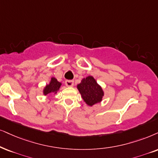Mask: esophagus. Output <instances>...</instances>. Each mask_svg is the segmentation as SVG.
<instances>
[{"mask_svg": "<svg viewBox=\"0 0 158 158\" xmlns=\"http://www.w3.org/2000/svg\"><path fill=\"white\" fill-rule=\"evenodd\" d=\"M65 85L67 87H73V80H66L65 81Z\"/></svg>", "mask_w": 158, "mask_h": 158, "instance_id": "obj_1", "label": "esophagus"}]
</instances>
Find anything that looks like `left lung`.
I'll return each mask as SVG.
<instances>
[{
	"label": "left lung",
	"instance_id": "8db88e82",
	"mask_svg": "<svg viewBox=\"0 0 158 158\" xmlns=\"http://www.w3.org/2000/svg\"><path fill=\"white\" fill-rule=\"evenodd\" d=\"M77 89L84 101L90 106L101 102L104 95L101 87L92 76L82 79L81 83L77 85Z\"/></svg>",
	"mask_w": 158,
	"mask_h": 158
}]
</instances>
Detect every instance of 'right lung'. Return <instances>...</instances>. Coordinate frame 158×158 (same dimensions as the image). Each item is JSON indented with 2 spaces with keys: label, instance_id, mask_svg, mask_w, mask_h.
<instances>
[{
  "label": "right lung",
  "instance_id": "right-lung-1",
  "mask_svg": "<svg viewBox=\"0 0 158 158\" xmlns=\"http://www.w3.org/2000/svg\"><path fill=\"white\" fill-rule=\"evenodd\" d=\"M62 84L59 82L57 80V79H55V77H52L50 82L49 85H46L43 90V93L44 95H47L49 93H57V92L59 90V89L60 88V86Z\"/></svg>",
  "mask_w": 158,
  "mask_h": 158
}]
</instances>
